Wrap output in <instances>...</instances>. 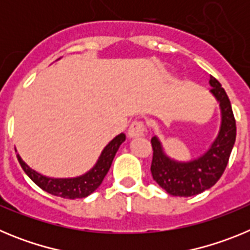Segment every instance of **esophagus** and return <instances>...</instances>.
<instances>
[{
	"mask_svg": "<svg viewBox=\"0 0 250 250\" xmlns=\"http://www.w3.org/2000/svg\"><path fill=\"white\" fill-rule=\"evenodd\" d=\"M145 132V125L143 121H134V123L130 125L129 130H127V135L129 138H139V136H143Z\"/></svg>",
	"mask_w": 250,
	"mask_h": 250,
	"instance_id": "esophagus-1",
	"label": "esophagus"
}]
</instances>
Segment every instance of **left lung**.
Segmentation results:
<instances>
[{"instance_id":"1","label":"left lung","mask_w":250,"mask_h":250,"mask_svg":"<svg viewBox=\"0 0 250 250\" xmlns=\"http://www.w3.org/2000/svg\"><path fill=\"white\" fill-rule=\"evenodd\" d=\"M211 94L220 105L222 124L219 134L202 156L194 160L176 161L163 150L156 136L151 139L152 179L174 196H193L213 187L224 173L237 136V125L228 95L215 77L210 76Z\"/></svg>"}]
</instances>
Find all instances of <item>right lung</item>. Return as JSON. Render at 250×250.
<instances>
[{"label": "right lung", "mask_w": 250, "mask_h": 250, "mask_svg": "<svg viewBox=\"0 0 250 250\" xmlns=\"http://www.w3.org/2000/svg\"><path fill=\"white\" fill-rule=\"evenodd\" d=\"M124 141H125V134L121 132L120 135L112 139L109 144L106 145L95 167L90 171L81 176H77V178H47V176L39 174L37 171L31 169L25 161L22 160L19 154H17V159H19L20 165L23 169V171L27 174L28 178L42 190L47 191L55 196L65 198V199H81V198H85V196L94 193L100 187L104 178L111 167L115 154Z\"/></svg>", "instance_id": "add662e5"}]
</instances>
